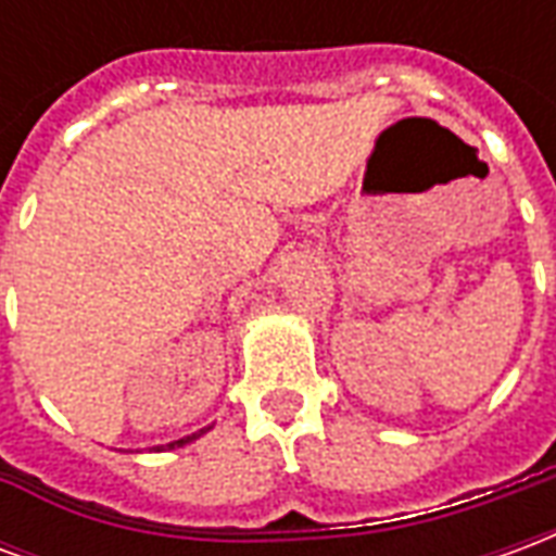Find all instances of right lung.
<instances>
[{
  "mask_svg": "<svg viewBox=\"0 0 556 556\" xmlns=\"http://www.w3.org/2000/svg\"><path fill=\"white\" fill-rule=\"evenodd\" d=\"M205 431L207 429L195 431V434H187V438H181V441H172V443H166V446H157V450H175V446H184V443H190V441H195V438H202Z\"/></svg>",
  "mask_w": 556,
  "mask_h": 556,
  "instance_id": "right-lung-1",
  "label": "right lung"
}]
</instances>
